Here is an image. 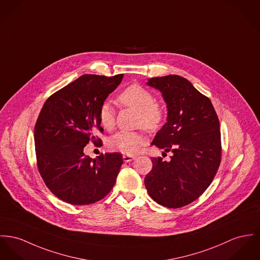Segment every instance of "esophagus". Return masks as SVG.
Listing matches in <instances>:
<instances>
[{
  "instance_id": "34e87169",
  "label": "esophagus",
  "mask_w": 260,
  "mask_h": 260,
  "mask_svg": "<svg viewBox=\"0 0 260 260\" xmlns=\"http://www.w3.org/2000/svg\"><path fill=\"white\" fill-rule=\"evenodd\" d=\"M122 158H123V161H124V162H129V161H132V160L136 159V156H133V155H126V154H123V156H122Z\"/></svg>"
}]
</instances>
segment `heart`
<instances>
[{"label": "heart", "mask_w": 260, "mask_h": 260, "mask_svg": "<svg viewBox=\"0 0 260 260\" xmlns=\"http://www.w3.org/2000/svg\"><path fill=\"white\" fill-rule=\"evenodd\" d=\"M118 103L123 107L138 112L137 124L148 132H156L162 127L166 120V110L163 105L155 102V96L144 87L134 84L125 88L117 97ZM100 124L107 131L115 126V112L113 108L104 103L98 113ZM145 143L144 136L139 132H120L108 140V147L131 155L140 151Z\"/></svg>", "instance_id": "heart-1"}]
</instances>
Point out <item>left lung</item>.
I'll return each mask as SVG.
<instances>
[{
  "mask_svg": "<svg viewBox=\"0 0 260 260\" xmlns=\"http://www.w3.org/2000/svg\"><path fill=\"white\" fill-rule=\"evenodd\" d=\"M167 104V122L152 144L171 151L170 161L152 157L144 184L149 196L177 209L197 200L207 190L221 160L220 121L208 97L178 75L148 79ZM164 154V152H163Z\"/></svg>",
  "mask_w": 260,
  "mask_h": 260,
  "instance_id": "left-lung-1",
  "label": "left lung"
}]
</instances>
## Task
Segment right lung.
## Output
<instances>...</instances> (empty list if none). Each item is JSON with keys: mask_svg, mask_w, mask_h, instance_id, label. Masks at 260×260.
Listing matches in <instances>:
<instances>
[{"mask_svg": "<svg viewBox=\"0 0 260 260\" xmlns=\"http://www.w3.org/2000/svg\"><path fill=\"white\" fill-rule=\"evenodd\" d=\"M122 76L85 74L45 101L35 126L37 164L45 185L60 200L93 204L115 186L122 155L101 153L91 158L83 150L89 141L100 143L94 136L103 132L99 109Z\"/></svg>", "mask_w": 260, "mask_h": 260, "instance_id": "add662e5", "label": "right lung"}]
</instances>
